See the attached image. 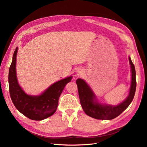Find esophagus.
<instances>
[{
	"instance_id": "esophagus-1",
	"label": "esophagus",
	"mask_w": 147,
	"mask_h": 147,
	"mask_svg": "<svg viewBox=\"0 0 147 147\" xmlns=\"http://www.w3.org/2000/svg\"><path fill=\"white\" fill-rule=\"evenodd\" d=\"M78 75H82V72H78Z\"/></svg>"
}]
</instances>
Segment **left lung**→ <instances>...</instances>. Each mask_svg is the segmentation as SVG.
<instances>
[{
  "label": "left lung",
  "instance_id": "1",
  "mask_svg": "<svg viewBox=\"0 0 147 147\" xmlns=\"http://www.w3.org/2000/svg\"><path fill=\"white\" fill-rule=\"evenodd\" d=\"M132 72V81L129 94L120 104L113 106L101 105L95 98V95L91 88L82 79L77 80L78 95L80 104L86 115L97 119L109 120L117 117L130 105L134 98L136 90V74L134 64L129 57Z\"/></svg>",
  "mask_w": 147,
  "mask_h": 147
}]
</instances>
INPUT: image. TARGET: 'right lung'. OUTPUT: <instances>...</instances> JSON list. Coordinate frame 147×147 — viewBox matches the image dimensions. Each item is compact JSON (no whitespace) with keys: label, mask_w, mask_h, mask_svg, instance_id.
Listing matches in <instances>:
<instances>
[{"label":"right lung","mask_w":147,"mask_h":147,"mask_svg":"<svg viewBox=\"0 0 147 147\" xmlns=\"http://www.w3.org/2000/svg\"><path fill=\"white\" fill-rule=\"evenodd\" d=\"M18 48L14 52L9 69L8 83L11 100L15 107L28 118L39 121L55 113L58 105L59 96L66 84L72 77H69L53 84L43 94L38 96L26 94L20 86L16 75V57Z\"/></svg>","instance_id":"right-lung-1"}]
</instances>
